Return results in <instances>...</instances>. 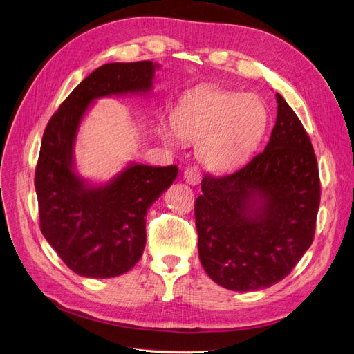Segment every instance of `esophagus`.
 Instances as JSON below:
<instances>
[{
	"label": "esophagus",
	"instance_id": "obj_1",
	"mask_svg": "<svg viewBox=\"0 0 354 354\" xmlns=\"http://www.w3.org/2000/svg\"><path fill=\"white\" fill-rule=\"evenodd\" d=\"M201 178H202V173L198 167H187L185 169V180L189 185H192V186L199 185Z\"/></svg>",
	"mask_w": 354,
	"mask_h": 354
}]
</instances>
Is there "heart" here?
<instances>
[{
    "label": "heart",
    "mask_w": 354,
    "mask_h": 354,
    "mask_svg": "<svg viewBox=\"0 0 354 354\" xmlns=\"http://www.w3.org/2000/svg\"><path fill=\"white\" fill-rule=\"evenodd\" d=\"M269 125V111L255 94L203 88L181 102L173 113V133L162 130L168 143L174 134L195 143L203 167L224 173L241 167L261 143Z\"/></svg>",
    "instance_id": "obj_1"
}]
</instances>
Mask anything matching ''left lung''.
<instances>
[{
	"mask_svg": "<svg viewBox=\"0 0 354 354\" xmlns=\"http://www.w3.org/2000/svg\"><path fill=\"white\" fill-rule=\"evenodd\" d=\"M276 100V124L264 152L230 174H207L195 201L201 264L214 282L238 292L282 281L315 236L316 155L291 106L279 93Z\"/></svg>",
	"mask_w": 354,
	"mask_h": 354,
	"instance_id": "left-lung-1",
	"label": "left lung"
}]
</instances>
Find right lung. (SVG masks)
<instances>
[{"label": "right lung", "instance_id": "1", "mask_svg": "<svg viewBox=\"0 0 354 354\" xmlns=\"http://www.w3.org/2000/svg\"><path fill=\"white\" fill-rule=\"evenodd\" d=\"M158 68L151 60L97 68L60 104L42 136L35 169L39 227L80 276L106 279L133 269L146 245V212L178 174L176 165L131 162L94 185L75 171V142L94 100L149 93Z\"/></svg>", "mask_w": 354, "mask_h": 354}]
</instances>
